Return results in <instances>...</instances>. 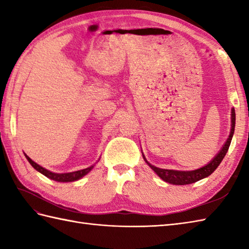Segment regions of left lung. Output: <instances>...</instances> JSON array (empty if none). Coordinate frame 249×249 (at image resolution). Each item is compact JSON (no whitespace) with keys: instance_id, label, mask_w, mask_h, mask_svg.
<instances>
[{"instance_id":"1","label":"left lung","mask_w":249,"mask_h":249,"mask_svg":"<svg viewBox=\"0 0 249 249\" xmlns=\"http://www.w3.org/2000/svg\"><path fill=\"white\" fill-rule=\"evenodd\" d=\"M234 126H235V112H234V109H232L231 110V130H230V135L228 137V139H227V141L225 142V144L223 145V147H221V150L217 153V155H216L213 160L208 163V165H205L204 167L200 169H197V170L178 171V170H169V169H160L151 165V163L145 160L144 156L143 158L147 165L151 167L152 170H154V172H156L157 176L167 183H170L173 185H187V184L198 182L200 179L211 176V174L216 170V168L219 166L221 160H224L226 153L228 152V149L230 146L232 137H233V134H234Z\"/></svg>"}]
</instances>
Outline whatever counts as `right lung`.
<instances>
[{
  "instance_id": "1",
  "label": "right lung",
  "mask_w": 249,
  "mask_h": 249,
  "mask_svg": "<svg viewBox=\"0 0 249 249\" xmlns=\"http://www.w3.org/2000/svg\"><path fill=\"white\" fill-rule=\"evenodd\" d=\"M25 157L32 165V167L35 169V170L40 172L41 174H44V176L47 177L48 178L53 179V181H56V182H75V181H78V179H80L82 177H84L86 174H88L89 171H91L93 167H94V166H91L89 168L82 169V170H78V171L70 172V173H54V172H51L49 170H47V169L43 168L41 166H39L38 163H36L35 161L32 160L28 155H25Z\"/></svg>"
}]
</instances>
